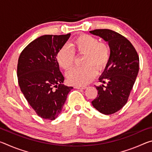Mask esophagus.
Segmentation results:
<instances>
[{
    "mask_svg": "<svg viewBox=\"0 0 152 152\" xmlns=\"http://www.w3.org/2000/svg\"><path fill=\"white\" fill-rule=\"evenodd\" d=\"M74 88L77 89H86L87 87L86 86H75Z\"/></svg>",
    "mask_w": 152,
    "mask_h": 152,
    "instance_id": "obj_1",
    "label": "esophagus"
}]
</instances>
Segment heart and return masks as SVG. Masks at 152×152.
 I'll use <instances>...</instances> for the list:
<instances>
[{"instance_id": "heart-1", "label": "heart", "mask_w": 152, "mask_h": 152, "mask_svg": "<svg viewBox=\"0 0 152 152\" xmlns=\"http://www.w3.org/2000/svg\"><path fill=\"white\" fill-rule=\"evenodd\" d=\"M72 49L64 45L56 56L57 61L61 68L68 70L74 65L75 53L84 54L82 65L73 68L67 73V79L70 84L75 86L86 85L107 66L110 59V49L104 42H99L94 36L82 34L76 37L72 43Z\"/></svg>"}]
</instances>
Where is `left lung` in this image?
I'll use <instances>...</instances> for the list:
<instances>
[{"instance_id": "left-lung-1", "label": "left lung", "mask_w": 152, "mask_h": 152, "mask_svg": "<svg viewBox=\"0 0 152 152\" xmlns=\"http://www.w3.org/2000/svg\"><path fill=\"white\" fill-rule=\"evenodd\" d=\"M90 33L108 42L110 49V61L99 79L107 85L95 86L98 95L92 104L102 114L111 115L127 103L139 72V56L132 43L114 31L95 29Z\"/></svg>"}]
</instances>
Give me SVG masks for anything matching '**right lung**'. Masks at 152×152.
Returning a JSON list of instances; mask_svg holds the SVG:
<instances>
[{"label": "right lung", "instance_id": "1", "mask_svg": "<svg viewBox=\"0 0 152 152\" xmlns=\"http://www.w3.org/2000/svg\"><path fill=\"white\" fill-rule=\"evenodd\" d=\"M70 36L45 35L37 38L20 53L17 77L20 91L38 116L54 120L73 87L63 84L56 56Z\"/></svg>", "mask_w": 152, "mask_h": 152}]
</instances>
